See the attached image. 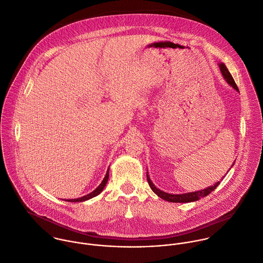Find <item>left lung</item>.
<instances>
[{
	"label": "left lung",
	"instance_id": "left-lung-1",
	"mask_svg": "<svg viewBox=\"0 0 263 263\" xmlns=\"http://www.w3.org/2000/svg\"><path fill=\"white\" fill-rule=\"evenodd\" d=\"M219 67H220V70L224 77V79L227 80V82L232 86L234 87L237 91H239V88L234 80V78L232 77L231 72L229 71V69L227 68V66L223 64V63H220L219 64ZM235 164V163H234ZM233 164V166H234ZM146 178H147V182L152 189V191L158 196L160 197L161 199L165 200V201H168V202H172V203H191V202H195V201H198L200 200L201 198H204V197H207L209 194H211L219 184H220V181L216 182L214 185L212 186H209L205 190H202V191H199V192H193V193H187V194H181V195H171V194H167L165 192H162L160 191L159 189H157L155 186V184L151 181L149 179V176L148 174H146Z\"/></svg>",
	"mask_w": 263,
	"mask_h": 263
}]
</instances>
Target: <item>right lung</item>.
<instances>
[{
    "label": "right lung",
    "mask_w": 263,
    "mask_h": 263,
    "mask_svg": "<svg viewBox=\"0 0 263 263\" xmlns=\"http://www.w3.org/2000/svg\"><path fill=\"white\" fill-rule=\"evenodd\" d=\"M108 170H107V172H106V174H105V177L103 178V180H102V182L99 184V186L95 190V191H93L91 194H89V195H87V196H84V197H82V198H79V199H72V200H66V201H68V202H83V201H87V200H89V199H91V198H94V197H96L97 195H99L102 191H103V189H104V186H105V184H106V182H107V179H108Z\"/></svg>",
    "instance_id": "right-lung-1"
}]
</instances>
